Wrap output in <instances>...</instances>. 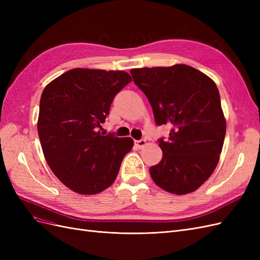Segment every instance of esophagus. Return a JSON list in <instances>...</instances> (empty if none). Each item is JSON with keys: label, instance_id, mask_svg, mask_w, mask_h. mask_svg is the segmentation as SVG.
Listing matches in <instances>:
<instances>
[{"label": "esophagus", "instance_id": "34e87169", "mask_svg": "<svg viewBox=\"0 0 260 260\" xmlns=\"http://www.w3.org/2000/svg\"><path fill=\"white\" fill-rule=\"evenodd\" d=\"M146 140H144V139H142V140H139V141H136V145L139 147V148H142V147H144L145 145H146Z\"/></svg>", "mask_w": 260, "mask_h": 260}]
</instances>
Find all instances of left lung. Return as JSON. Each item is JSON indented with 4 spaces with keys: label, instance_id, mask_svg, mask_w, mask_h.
<instances>
[{
    "label": "left lung",
    "instance_id": "1",
    "mask_svg": "<svg viewBox=\"0 0 260 260\" xmlns=\"http://www.w3.org/2000/svg\"><path fill=\"white\" fill-rule=\"evenodd\" d=\"M130 73L148 99L156 124L171 125L168 140H159L161 160L149 168L153 181L172 194L196 191L216 169L225 137L216 83L184 64Z\"/></svg>",
    "mask_w": 260,
    "mask_h": 260
}]
</instances>
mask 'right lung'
Returning <instances> with one entry per match:
<instances>
[{"mask_svg": "<svg viewBox=\"0 0 260 260\" xmlns=\"http://www.w3.org/2000/svg\"><path fill=\"white\" fill-rule=\"evenodd\" d=\"M131 81L122 70L74 68L44 88L39 138L53 174L72 191L98 194L116 180L133 140L102 136L99 128L116 94Z\"/></svg>", "mask_w": 260, "mask_h": 260, "instance_id": "right-lung-1", "label": "right lung"}]
</instances>
